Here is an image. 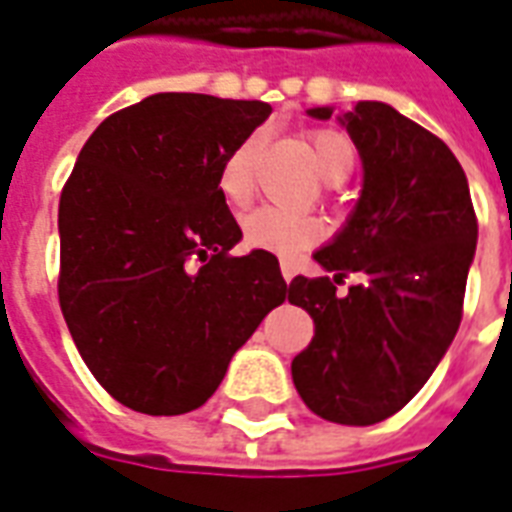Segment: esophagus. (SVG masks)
I'll use <instances>...</instances> for the list:
<instances>
[{
    "label": "esophagus",
    "instance_id": "obj_1",
    "mask_svg": "<svg viewBox=\"0 0 512 512\" xmlns=\"http://www.w3.org/2000/svg\"><path fill=\"white\" fill-rule=\"evenodd\" d=\"M282 276H285V282H290V279H293L295 276V268H293V263H287V260H282Z\"/></svg>",
    "mask_w": 512,
    "mask_h": 512
}]
</instances>
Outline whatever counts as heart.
Segmentation results:
<instances>
[{
	"label": "heart",
	"instance_id": "1",
	"mask_svg": "<svg viewBox=\"0 0 512 512\" xmlns=\"http://www.w3.org/2000/svg\"><path fill=\"white\" fill-rule=\"evenodd\" d=\"M260 146H263V135L252 132L219 165L217 187L230 206H244L246 200L252 198ZM312 154L317 170L331 184L347 179L355 165V149L350 138L336 130L314 132ZM241 236H244V244L252 249H266L274 255H293L323 236V225L320 219L309 214L285 211L279 206H260L241 219Z\"/></svg>",
	"mask_w": 512,
	"mask_h": 512
}]
</instances>
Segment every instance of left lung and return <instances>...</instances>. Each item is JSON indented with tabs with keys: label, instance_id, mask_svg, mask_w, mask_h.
I'll return each instance as SVG.
<instances>
[{
	"label": "left lung",
	"instance_id": "8db88e82",
	"mask_svg": "<svg viewBox=\"0 0 512 512\" xmlns=\"http://www.w3.org/2000/svg\"><path fill=\"white\" fill-rule=\"evenodd\" d=\"M333 108H309L331 119ZM358 149L361 195L314 260L361 273L347 296L328 276H295L290 304L312 314L314 339L293 361L295 391L314 415L372 426L426 385L461 323L478 219L464 168L429 130L388 102L363 100L339 116Z\"/></svg>",
	"mask_w": 512,
	"mask_h": 512
}]
</instances>
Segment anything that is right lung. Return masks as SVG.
I'll use <instances>...</instances> for the list:
<instances>
[{"instance_id":"add662e5","label":"right lung","mask_w":512,"mask_h":512,"mask_svg":"<svg viewBox=\"0 0 512 512\" xmlns=\"http://www.w3.org/2000/svg\"><path fill=\"white\" fill-rule=\"evenodd\" d=\"M268 113L260 100L160 92L83 143L59 200V304L89 372L130 410H198L287 298L271 252L230 257L241 227L217 187L222 160Z\"/></svg>"}]
</instances>
